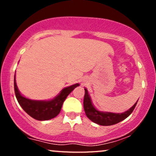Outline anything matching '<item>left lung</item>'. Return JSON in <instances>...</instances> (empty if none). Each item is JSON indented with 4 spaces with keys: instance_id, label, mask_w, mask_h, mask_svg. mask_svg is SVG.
I'll return each mask as SVG.
<instances>
[{
    "instance_id": "obj_1",
    "label": "left lung",
    "mask_w": 156,
    "mask_h": 156,
    "mask_svg": "<svg viewBox=\"0 0 156 156\" xmlns=\"http://www.w3.org/2000/svg\"><path fill=\"white\" fill-rule=\"evenodd\" d=\"M85 89V94H84L83 98V108L85 111L87 117L90 120L94 122V123H97L98 125H104V126H108V125H112L119 122L122 121L123 119H126L128 116L133 112V111L135 108L136 103L132 106L129 110L122 114H115V113H109V112H101L98 111L93 106L91 101L90 97H89L88 92L87 89Z\"/></svg>"
}]
</instances>
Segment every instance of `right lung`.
I'll use <instances>...</instances> for the list:
<instances>
[{
  "mask_svg": "<svg viewBox=\"0 0 156 156\" xmlns=\"http://www.w3.org/2000/svg\"><path fill=\"white\" fill-rule=\"evenodd\" d=\"M79 86L76 83L62 89V91L56 98L49 101H37L27 99L20 94L17 87L16 85L15 76L14 80L15 96L19 104L21 105L23 110L34 119L37 120H48L56 117L62 109L64 101L66 98L76 87Z\"/></svg>",
  "mask_w": 156,
  "mask_h": 156,
  "instance_id": "1",
  "label": "right lung"
}]
</instances>
